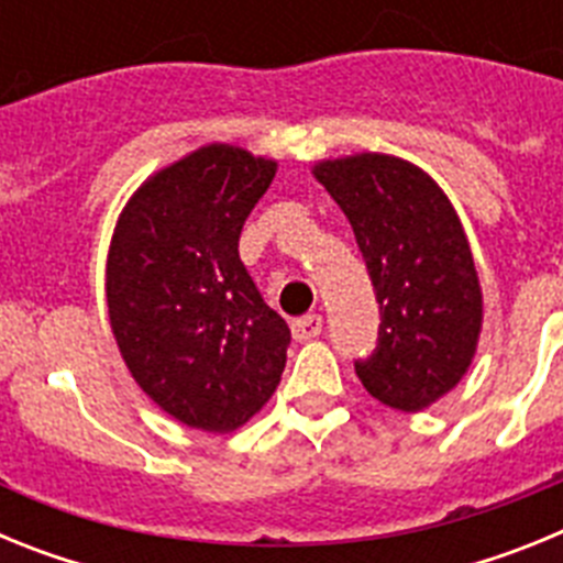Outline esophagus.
I'll return each instance as SVG.
<instances>
[{
  "instance_id": "obj_1",
  "label": "esophagus",
  "mask_w": 563,
  "mask_h": 563,
  "mask_svg": "<svg viewBox=\"0 0 563 563\" xmlns=\"http://www.w3.org/2000/svg\"><path fill=\"white\" fill-rule=\"evenodd\" d=\"M321 330H324V318L321 316H305L292 321V338H296V341H310V338H318L321 335Z\"/></svg>"
}]
</instances>
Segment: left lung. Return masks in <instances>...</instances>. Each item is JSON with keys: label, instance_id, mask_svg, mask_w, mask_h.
<instances>
[{"label": "left lung", "instance_id": "left-lung-1", "mask_svg": "<svg viewBox=\"0 0 563 563\" xmlns=\"http://www.w3.org/2000/svg\"><path fill=\"white\" fill-rule=\"evenodd\" d=\"M346 213L377 307V346L357 357L363 389L397 411H420L471 366L482 327L474 256L456 211L429 174L389 154L316 166Z\"/></svg>", "mask_w": 563, "mask_h": 563}]
</instances>
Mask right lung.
I'll return each mask as SVG.
<instances>
[{"label": "right lung", "mask_w": 563, "mask_h": 563, "mask_svg": "<svg viewBox=\"0 0 563 563\" xmlns=\"http://www.w3.org/2000/svg\"><path fill=\"white\" fill-rule=\"evenodd\" d=\"M273 177V161L213 143L143 183L114 228V341L137 386L191 429H239L285 372L290 327L239 258V233Z\"/></svg>", "instance_id": "1"}]
</instances>
